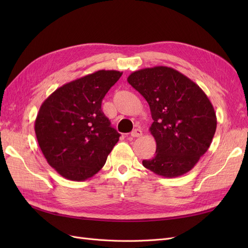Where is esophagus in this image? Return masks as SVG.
<instances>
[{
  "label": "esophagus",
  "instance_id": "34e87169",
  "mask_svg": "<svg viewBox=\"0 0 248 248\" xmlns=\"http://www.w3.org/2000/svg\"><path fill=\"white\" fill-rule=\"evenodd\" d=\"M141 134H142V132H141L140 129H134V130L131 132L130 136H131L132 138H140V137H141Z\"/></svg>",
  "mask_w": 248,
  "mask_h": 248
}]
</instances>
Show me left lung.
<instances>
[{
  "mask_svg": "<svg viewBox=\"0 0 248 248\" xmlns=\"http://www.w3.org/2000/svg\"><path fill=\"white\" fill-rule=\"evenodd\" d=\"M127 81L147 100L156 141L154 157L142 166L154 174L175 178L189 171L204 155L216 130L214 108L190 78L167 66L132 72Z\"/></svg>",
  "mask_w": 248,
  "mask_h": 248,
  "instance_id": "obj_1",
  "label": "left lung"
}]
</instances>
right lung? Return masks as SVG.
I'll use <instances>...</instances> for the list:
<instances>
[{
	"label": "right lung",
	"instance_id": "obj_1",
	"mask_svg": "<svg viewBox=\"0 0 248 248\" xmlns=\"http://www.w3.org/2000/svg\"><path fill=\"white\" fill-rule=\"evenodd\" d=\"M123 72L98 70L58 88L43 101L35 120L38 145L51 168L72 181L98 172L120 133L101 102Z\"/></svg>",
	"mask_w": 248,
	"mask_h": 248
}]
</instances>
